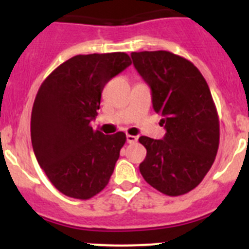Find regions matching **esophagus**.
Listing matches in <instances>:
<instances>
[{"label":"esophagus","mask_w":249,"mask_h":249,"mask_svg":"<svg viewBox=\"0 0 249 249\" xmlns=\"http://www.w3.org/2000/svg\"><path fill=\"white\" fill-rule=\"evenodd\" d=\"M137 142V137L132 135H127V143H136Z\"/></svg>","instance_id":"34e87169"}]
</instances>
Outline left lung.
<instances>
[{"label":"left lung","mask_w":249,"mask_h":249,"mask_svg":"<svg viewBox=\"0 0 249 249\" xmlns=\"http://www.w3.org/2000/svg\"><path fill=\"white\" fill-rule=\"evenodd\" d=\"M138 73L152 91V105L166 128L163 140L141 136L147 156L144 181L167 196L198 186L219 146V120L210 87L191 61L168 51L132 52Z\"/></svg>","instance_id":"left-lung-1"}]
</instances>
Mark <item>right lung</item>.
<instances>
[{
    "label": "right lung",
    "mask_w": 249,
    "mask_h": 249,
    "mask_svg": "<svg viewBox=\"0 0 249 249\" xmlns=\"http://www.w3.org/2000/svg\"><path fill=\"white\" fill-rule=\"evenodd\" d=\"M132 63L124 52L77 54L42 82L31 114L35 156L51 183L67 197L89 199L107 186L126 135L105 136L91 121L111 78Z\"/></svg>",
    "instance_id": "obj_1"
}]
</instances>
